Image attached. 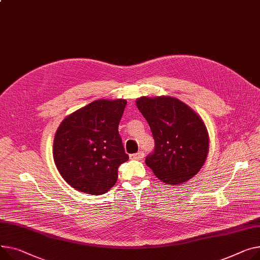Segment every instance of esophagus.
I'll return each mask as SVG.
<instances>
[{"label":"esophagus","mask_w":260,"mask_h":260,"mask_svg":"<svg viewBox=\"0 0 260 260\" xmlns=\"http://www.w3.org/2000/svg\"><path fill=\"white\" fill-rule=\"evenodd\" d=\"M129 158L133 159V160H142L144 158V152L143 151H139V152H137V153L131 154Z\"/></svg>","instance_id":"34e87169"}]
</instances>
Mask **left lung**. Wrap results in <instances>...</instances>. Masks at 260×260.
I'll return each instance as SVG.
<instances>
[{
    "label": "left lung",
    "instance_id": "8db88e82",
    "mask_svg": "<svg viewBox=\"0 0 260 260\" xmlns=\"http://www.w3.org/2000/svg\"><path fill=\"white\" fill-rule=\"evenodd\" d=\"M136 105L154 139V150L145 160L154 176L167 185L194 177L209 151L208 131L200 115L171 96H142Z\"/></svg>",
    "mask_w": 260,
    "mask_h": 260
}]
</instances>
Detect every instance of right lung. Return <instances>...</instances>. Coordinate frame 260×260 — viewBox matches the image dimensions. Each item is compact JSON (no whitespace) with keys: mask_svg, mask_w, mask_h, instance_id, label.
I'll return each mask as SVG.
<instances>
[{"mask_svg":"<svg viewBox=\"0 0 260 260\" xmlns=\"http://www.w3.org/2000/svg\"><path fill=\"white\" fill-rule=\"evenodd\" d=\"M125 106V99H98L62 120L53 159L72 188L97 196L116 184L118 167L128 160L118 132Z\"/></svg>","mask_w":260,"mask_h":260,"instance_id":"add662e5","label":"right lung"}]
</instances>
